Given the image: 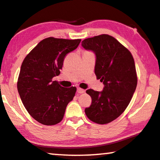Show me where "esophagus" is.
<instances>
[{"label": "esophagus", "mask_w": 160, "mask_h": 160, "mask_svg": "<svg viewBox=\"0 0 160 160\" xmlns=\"http://www.w3.org/2000/svg\"><path fill=\"white\" fill-rule=\"evenodd\" d=\"M77 91H78V92L79 93V94H82V93H84L85 92V90H83V89H82V88H78Z\"/></svg>", "instance_id": "34e87169"}]
</instances>
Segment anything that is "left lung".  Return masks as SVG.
<instances>
[{
  "label": "left lung",
  "mask_w": 160,
  "mask_h": 160,
  "mask_svg": "<svg viewBox=\"0 0 160 160\" xmlns=\"http://www.w3.org/2000/svg\"><path fill=\"white\" fill-rule=\"evenodd\" d=\"M82 46L95 53V73L104 84L101 92L86 91L92 98V104L85 112L94 122L108 124L125 110L136 90L135 61L131 52L109 35L85 39Z\"/></svg>",
  "instance_id": "obj_1"
}]
</instances>
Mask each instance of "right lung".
<instances>
[{
    "mask_svg": "<svg viewBox=\"0 0 160 160\" xmlns=\"http://www.w3.org/2000/svg\"><path fill=\"white\" fill-rule=\"evenodd\" d=\"M80 39L48 38L25 58L18 80V91L28 112L38 122L54 125L62 120L76 88H63L52 78L60 73L68 53L78 48Z\"/></svg>",
    "mask_w": 160,
    "mask_h": 160,
    "instance_id": "obj_1",
    "label": "right lung"
}]
</instances>
